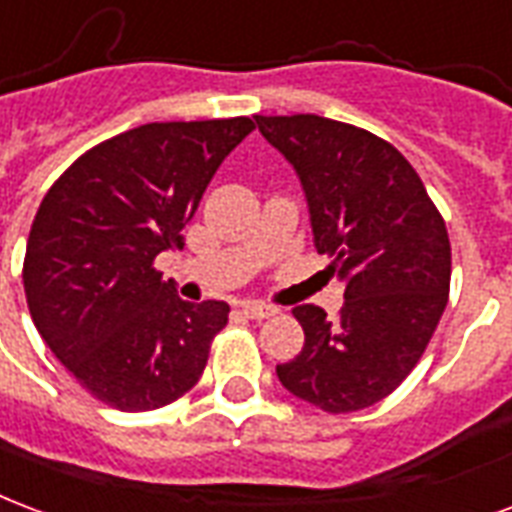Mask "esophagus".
<instances>
[{
	"instance_id": "obj_1",
	"label": "esophagus",
	"mask_w": 512,
	"mask_h": 512,
	"mask_svg": "<svg viewBox=\"0 0 512 512\" xmlns=\"http://www.w3.org/2000/svg\"><path fill=\"white\" fill-rule=\"evenodd\" d=\"M241 312H244L246 317H252V320H268V317H274L276 314V306L263 304V301H244V304H241Z\"/></svg>"
}]
</instances>
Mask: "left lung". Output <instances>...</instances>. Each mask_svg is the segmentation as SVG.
<instances>
[{
	"instance_id": "obj_1",
	"label": "left lung",
	"mask_w": 512,
	"mask_h": 512,
	"mask_svg": "<svg viewBox=\"0 0 512 512\" xmlns=\"http://www.w3.org/2000/svg\"><path fill=\"white\" fill-rule=\"evenodd\" d=\"M304 189L314 249L344 285L336 320L295 306L304 347L276 377L325 412L372 407L401 385L445 312L450 241L410 162L388 140L314 113L255 116Z\"/></svg>"
}]
</instances>
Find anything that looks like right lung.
I'll use <instances>...</instances> for the list:
<instances>
[{
	"instance_id": "add662e5",
	"label": "right lung",
	"mask_w": 512,
	"mask_h": 512,
	"mask_svg": "<svg viewBox=\"0 0 512 512\" xmlns=\"http://www.w3.org/2000/svg\"><path fill=\"white\" fill-rule=\"evenodd\" d=\"M252 130L246 116L151 121L86 151L48 189L26 241V304L94 399L157 410L200 380L230 306L179 298L154 257L184 246L208 181Z\"/></svg>"
}]
</instances>
